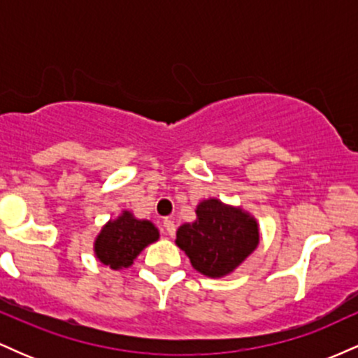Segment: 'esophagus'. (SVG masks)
<instances>
[{
  "instance_id": "34e87169",
  "label": "esophagus",
  "mask_w": 358,
  "mask_h": 358,
  "mask_svg": "<svg viewBox=\"0 0 358 358\" xmlns=\"http://www.w3.org/2000/svg\"><path fill=\"white\" fill-rule=\"evenodd\" d=\"M163 227H165V231H166L168 236H170V237H173V236H175V232H176V225H175V222H173V220L166 219L165 222H163Z\"/></svg>"
}]
</instances>
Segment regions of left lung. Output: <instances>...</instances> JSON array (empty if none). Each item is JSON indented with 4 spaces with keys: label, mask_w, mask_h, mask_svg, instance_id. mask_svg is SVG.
Returning a JSON list of instances; mask_svg holds the SVG:
<instances>
[{
    "label": "left lung",
    "mask_w": 358,
    "mask_h": 358,
    "mask_svg": "<svg viewBox=\"0 0 358 358\" xmlns=\"http://www.w3.org/2000/svg\"><path fill=\"white\" fill-rule=\"evenodd\" d=\"M195 212L196 220L176 231V245L203 276H227L257 248V220L241 207L217 199L200 202Z\"/></svg>",
    "instance_id": "1"
}]
</instances>
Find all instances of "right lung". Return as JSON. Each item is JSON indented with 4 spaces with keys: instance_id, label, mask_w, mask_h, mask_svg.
Segmentation results:
<instances>
[{
    "instance_id": "right-lung-1",
    "label": "right lung",
    "mask_w": 358,
    "mask_h": 358,
    "mask_svg": "<svg viewBox=\"0 0 358 358\" xmlns=\"http://www.w3.org/2000/svg\"><path fill=\"white\" fill-rule=\"evenodd\" d=\"M158 239V229L150 220H139L129 210H122L101 229L94 241V252L102 264L117 271L129 268L139 252Z\"/></svg>"
}]
</instances>
